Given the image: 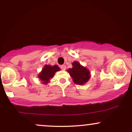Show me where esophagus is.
Wrapping results in <instances>:
<instances>
[{
	"label": "esophagus",
	"instance_id": "1",
	"mask_svg": "<svg viewBox=\"0 0 132 132\" xmlns=\"http://www.w3.org/2000/svg\"><path fill=\"white\" fill-rule=\"evenodd\" d=\"M60 68H61L62 70H65V69H66V66H65V65H61V66H60Z\"/></svg>",
	"mask_w": 132,
	"mask_h": 132
}]
</instances>
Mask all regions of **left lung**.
<instances>
[{
  "instance_id": "obj_1",
  "label": "left lung",
  "mask_w": 132,
  "mask_h": 132,
  "mask_svg": "<svg viewBox=\"0 0 132 132\" xmlns=\"http://www.w3.org/2000/svg\"><path fill=\"white\" fill-rule=\"evenodd\" d=\"M72 68L68 70L69 75L72 77L74 82L76 84L82 85L87 82L90 79V72L86 68L82 66L78 62L72 63Z\"/></svg>"
}]
</instances>
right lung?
Wrapping results in <instances>:
<instances>
[{"instance_id": "right-lung-1", "label": "right lung", "mask_w": 132, "mask_h": 132, "mask_svg": "<svg viewBox=\"0 0 132 132\" xmlns=\"http://www.w3.org/2000/svg\"><path fill=\"white\" fill-rule=\"evenodd\" d=\"M60 70V68L57 65H54L53 66L45 65L41 73L38 75V78L40 79L42 82L44 84H46L50 81L51 78L53 77L54 73Z\"/></svg>"}]
</instances>
